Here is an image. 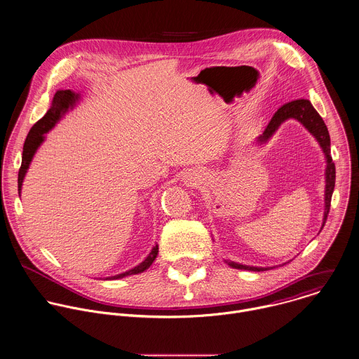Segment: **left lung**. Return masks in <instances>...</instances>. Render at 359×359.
Listing matches in <instances>:
<instances>
[{"label": "left lung", "mask_w": 359, "mask_h": 359, "mask_svg": "<svg viewBox=\"0 0 359 359\" xmlns=\"http://www.w3.org/2000/svg\"><path fill=\"white\" fill-rule=\"evenodd\" d=\"M297 118L298 121H301L313 135L315 138L319 141L320 147L323 148V152L326 155L327 159V168H326V211H325V218H323V226L327 221V215L330 211V204H332V196L334 191V184H336V165L332 159L330 155V135H329V130L323 121V118L320 117V114L315 110V107L312 106V103L308 99H298V100H292L290 103H285L284 106H281L276 114L273 116V118L270 120V123L267 124L263 135H260V141H267L274 133L276 130L281 126L283 121H285L287 118ZM231 267L233 269H239V270H252V271H264L266 269L262 267H249V266H242L238 263H229Z\"/></svg>", "instance_id": "obj_1"}]
</instances>
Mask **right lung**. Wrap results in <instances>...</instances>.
Masks as SVG:
<instances>
[{
    "label": "right lung",
    "mask_w": 359,
    "mask_h": 359,
    "mask_svg": "<svg viewBox=\"0 0 359 359\" xmlns=\"http://www.w3.org/2000/svg\"><path fill=\"white\" fill-rule=\"evenodd\" d=\"M78 99V96L71 92L69 89H65V90H57L54 97H53V104L51 107L48 109V111L30 128L26 140H25V144H23V152H22V165L19 168V173H18V193L20 194V187H22V182H23V177H25V173L29 168V163L36 152V149L39 148V145L41 144L43 141V134L47 133L50 128H53V126L58 121V118L61 117V114L75 103V100ZM158 256V246H155L149 256L141 263L138 264L137 267H134L133 270L130 271H126L123 274H118V276H114L111 277L113 280H117V278H123L126 276H131V274H138V273H142L145 271L152 263L154 260L156 259Z\"/></svg>",
    "instance_id": "add662e5"
}]
</instances>
